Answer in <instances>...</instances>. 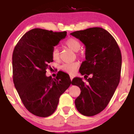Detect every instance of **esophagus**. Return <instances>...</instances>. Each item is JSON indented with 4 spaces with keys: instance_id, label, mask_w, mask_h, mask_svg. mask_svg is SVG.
Wrapping results in <instances>:
<instances>
[{
    "instance_id": "obj_1",
    "label": "esophagus",
    "mask_w": 134,
    "mask_h": 134,
    "mask_svg": "<svg viewBox=\"0 0 134 134\" xmlns=\"http://www.w3.org/2000/svg\"><path fill=\"white\" fill-rule=\"evenodd\" d=\"M73 77H74L72 76H70V80H71V81L72 80V79H73Z\"/></svg>"
}]
</instances>
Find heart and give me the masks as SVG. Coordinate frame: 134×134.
<instances>
[{
  "label": "heart",
  "instance_id": "heart-1",
  "mask_svg": "<svg viewBox=\"0 0 134 134\" xmlns=\"http://www.w3.org/2000/svg\"><path fill=\"white\" fill-rule=\"evenodd\" d=\"M65 44L67 47H69V48L76 52L79 51L81 47V43L78 40L76 39V38H69L67 40H66ZM52 58L54 60H59V50L57 47L53 48V49L52 50ZM78 65H79V64L77 62L66 63V64H64L61 66L60 69H62L63 71L71 74H73L75 72V70L77 68Z\"/></svg>",
  "mask_w": 134,
  "mask_h": 134
}]
</instances>
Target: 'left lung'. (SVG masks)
<instances>
[{
    "mask_svg": "<svg viewBox=\"0 0 134 134\" xmlns=\"http://www.w3.org/2000/svg\"><path fill=\"white\" fill-rule=\"evenodd\" d=\"M85 45L86 60L79 72L87 79H72V85L79 87L81 94L75 100L80 113L87 116L100 113L111 99L120 79L121 55L115 38L101 27H91L70 33ZM90 75L91 78L87 79Z\"/></svg>",
    "mask_w": 134,
    "mask_h": 134,
    "instance_id": "left-lung-1",
    "label": "left lung"
}]
</instances>
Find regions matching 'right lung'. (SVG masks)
<instances>
[{"label":"right lung","instance_id":"1","mask_svg":"<svg viewBox=\"0 0 134 134\" xmlns=\"http://www.w3.org/2000/svg\"><path fill=\"white\" fill-rule=\"evenodd\" d=\"M67 32L35 28L24 34L13 54V81L26 108L40 117L54 113L60 96L71 84L69 74L58 72L56 78L46 76L53 61L52 50Z\"/></svg>","mask_w":134,"mask_h":134}]
</instances>
